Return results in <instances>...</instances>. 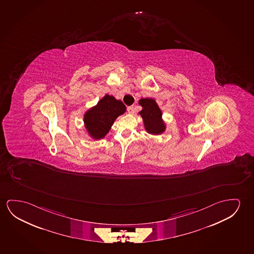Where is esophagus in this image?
<instances>
[{
    "mask_svg": "<svg viewBox=\"0 0 254 254\" xmlns=\"http://www.w3.org/2000/svg\"><path fill=\"white\" fill-rule=\"evenodd\" d=\"M127 112H128V113H130V114H133V113H134L133 106H128V107H127Z\"/></svg>",
    "mask_w": 254,
    "mask_h": 254,
    "instance_id": "esophagus-1",
    "label": "esophagus"
}]
</instances>
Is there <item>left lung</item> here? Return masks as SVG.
Masks as SVG:
<instances>
[{
  "mask_svg": "<svg viewBox=\"0 0 254 254\" xmlns=\"http://www.w3.org/2000/svg\"><path fill=\"white\" fill-rule=\"evenodd\" d=\"M139 105L142 107L138 114L142 118L146 132L152 135H159L166 130V123L162 118V111L154 98H141Z\"/></svg>",
  "mask_w": 254,
  "mask_h": 254,
  "instance_id": "obj_1",
  "label": "left lung"
}]
</instances>
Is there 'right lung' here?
<instances>
[{"label": "right lung", "mask_w": 254, "mask_h": 254, "mask_svg": "<svg viewBox=\"0 0 254 254\" xmlns=\"http://www.w3.org/2000/svg\"><path fill=\"white\" fill-rule=\"evenodd\" d=\"M125 105L112 95L106 94L96 106L83 114L86 132L94 140H101L109 133L110 129L119 116L126 113Z\"/></svg>", "instance_id": "right-lung-1"}]
</instances>
